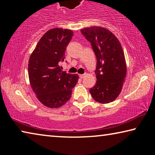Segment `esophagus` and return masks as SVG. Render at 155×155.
<instances>
[{
  "label": "esophagus",
  "mask_w": 155,
  "mask_h": 155,
  "mask_svg": "<svg viewBox=\"0 0 155 155\" xmlns=\"http://www.w3.org/2000/svg\"><path fill=\"white\" fill-rule=\"evenodd\" d=\"M84 77H85V74H79V77H80L81 78H83Z\"/></svg>",
  "instance_id": "esophagus-1"
}]
</instances>
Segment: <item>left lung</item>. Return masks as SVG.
Returning a JSON list of instances; mask_svg holds the SVG:
<instances>
[{
  "label": "left lung",
  "instance_id": "left-lung-1",
  "mask_svg": "<svg viewBox=\"0 0 155 155\" xmlns=\"http://www.w3.org/2000/svg\"><path fill=\"white\" fill-rule=\"evenodd\" d=\"M81 31L91 43L97 60L95 70L97 81L90 92L96 102L111 103L121 92L127 75V65L121 44L105 28L91 27Z\"/></svg>",
  "mask_w": 155,
  "mask_h": 155
}]
</instances>
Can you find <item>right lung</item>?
I'll return each instance as SVG.
<instances>
[{
	"label": "right lung",
	"mask_w": 155,
	"mask_h": 155,
	"mask_svg": "<svg viewBox=\"0 0 155 155\" xmlns=\"http://www.w3.org/2000/svg\"><path fill=\"white\" fill-rule=\"evenodd\" d=\"M72 36L71 30L55 28L48 31L41 38L28 61L31 87L39 101L50 108H59L66 103L78 82L77 74H68L59 66Z\"/></svg>",
	"instance_id": "add662e5"
}]
</instances>
